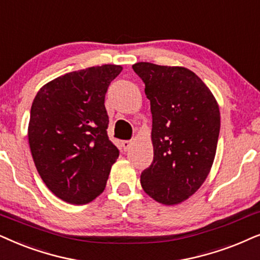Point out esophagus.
<instances>
[{"label": "esophagus", "instance_id": "obj_1", "mask_svg": "<svg viewBox=\"0 0 260 260\" xmlns=\"http://www.w3.org/2000/svg\"><path fill=\"white\" fill-rule=\"evenodd\" d=\"M131 146H133V143H131V141H123L122 142V147L124 151H127L131 148Z\"/></svg>", "mask_w": 260, "mask_h": 260}]
</instances>
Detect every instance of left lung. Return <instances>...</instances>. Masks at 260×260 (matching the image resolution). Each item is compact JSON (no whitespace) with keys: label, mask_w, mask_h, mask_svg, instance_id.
<instances>
[{"label":"left lung","mask_w":260,"mask_h":260,"mask_svg":"<svg viewBox=\"0 0 260 260\" xmlns=\"http://www.w3.org/2000/svg\"><path fill=\"white\" fill-rule=\"evenodd\" d=\"M153 116L154 160L141 174L148 196L164 205L180 204L207 179L216 154L220 109L208 86L184 67L138 62Z\"/></svg>","instance_id":"obj_1"}]
</instances>
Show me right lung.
Segmentation results:
<instances>
[{
  "mask_svg": "<svg viewBox=\"0 0 260 260\" xmlns=\"http://www.w3.org/2000/svg\"><path fill=\"white\" fill-rule=\"evenodd\" d=\"M122 66L104 64L58 76L38 90L28 144L36 168L56 197L87 204L105 190L119 150L107 136L105 94Z\"/></svg>",
  "mask_w": 260,
  "mask_h": 260,
  "instance_id": "right-lung-1",
  "label": "right lung"
}]
</instances>
